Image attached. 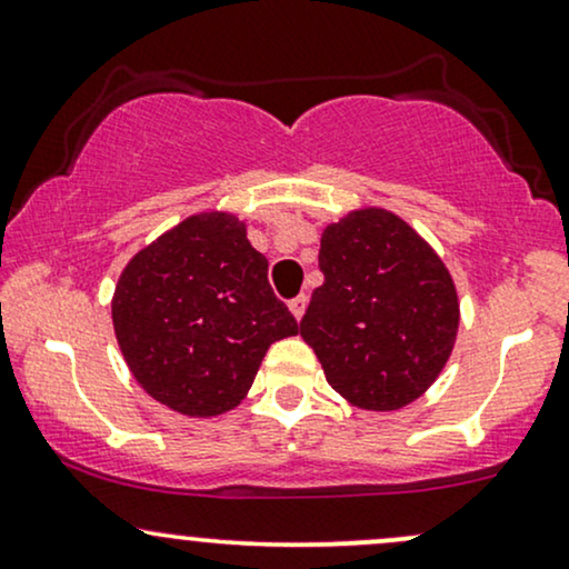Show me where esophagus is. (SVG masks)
Here are the masks:
<instances>
[{"label":"esophagus","instance_id":"obj_1","mask_svg":"<svg viewBox=\"0 0 569 569\" xmlns=\"http://www.w3.org/2000/svg\"><path fill=\"white\" fill-rule=\"evenodd\" d=\"M289 310H291L293 318L302 320V315L307 310V293H299V297H293L291 302H289Z\"/></svg>","mask_w":569,"mask_h":569}]
</instances>
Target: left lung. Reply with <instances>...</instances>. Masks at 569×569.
I'll list each match as a JSON object with an SVG mask.
<instances>
[{"label":"left lung","mask_w":569,"mask_h":569,"mask_svg":"<svg viewBox=\"0 0 569 569\" xmlns=\"http://www.w3.org/2000/svg\"><path fill=\"white\" fill-rule=\"evenodd\" d=\"M323 286L299 331L328 385L366 410H397L432 387L458 331L448 267L387 209H358L328 224L318 254Z\"/></svg>","instance_id":"1"}]
</instances>
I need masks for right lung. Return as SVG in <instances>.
Here are the masks:
<instances>
[{
    "instance_id": "obj_1",
    "label": "right lung",
    "mask_w": 569,
    "mask_h": 569,
    "mask_svg": "<svg viewBox=\"0 0 569 569\" xmlns=\"http://www.w3.org/2000/svg\"><path fill=\"white\" fill-rule=\"evenodd\" d=\"M111 312L137 385L193 419L236 408L272 341L299 333L272 293L267 259L228 211L188 217L137 251Z\"/></svg>"
}]
</instances>
